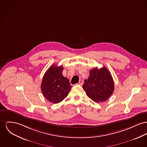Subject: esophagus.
Masks as SVG:
<instances>
[{
  "label": "esophagus",
  "mask_w": 147,
  "mask_h": 147,
  "mask_svg": "<svg viewBox=\"0 0 147 147\" xmlns=\"http://www.w3.org/2000/svg\"><path fill=\"white\" fill-rule=\"evenodd\" d=\"M78 85L82 86V84H83V81H82V80H80L79 81V82H78Z\"/></svg>",
  "instance_id": "obj_1"
}]
</instances>
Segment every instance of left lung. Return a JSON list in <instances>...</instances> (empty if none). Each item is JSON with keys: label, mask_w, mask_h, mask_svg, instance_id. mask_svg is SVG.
<instances>
[{"label": "left lung", "mask_w": 147, "mask_h": 147, "mask_svg": "<svg viewBox=\"0 0 147 147\" xmlns=\"http://www.w3.org/2000/svg\"><path fill=\"white\" fill-rule=\"evenodd\" d=\"M82 86L88 97L96 102L105 101L114 90L113 78L105 67L90 71V76Z\"/></svg>", "instance_id": "8db88e82"}]
</instances>
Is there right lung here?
Segmentation results:
<instances>
[{
  "label": "right lung",
  "instance_id": "1",
  "mask_svg": "<svg viewBox=\"0 0 147 147\" xmlns=\"http://www.w3.org/2000/svg\"><path fill=\"white\" fill-rule=\"evenodd\" d=\"M63 67L52 65L45 74L41 83V90L45 98L54 104L61 102L67 97L72 86L69 79L62 75Z\"/></svg>",
  "mask_w": 147,
  "mask_h": 147
}]
</instances>
